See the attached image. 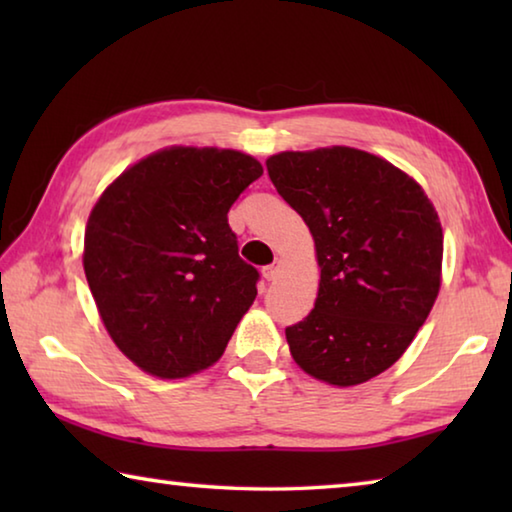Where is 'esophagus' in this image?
Returning a JSON list of instances; mask_svg holds the SVG:
<instances>
[{"mask_svg":"<svg viewBox=\"0 0 512 512\" xmlns=\"http://www.w3.org/2000/svg\"><path fill=\"white\" fill-rule=\"evenodd\" d=\"M280 268H282V262H280V259H275L273 264L264 266V277H266V280H268V282L277 280V275H280Z\"/></svg>","mask_w":512,"mask_h":512,"instance_id":"1","label":"esophagus"}]
</instances>
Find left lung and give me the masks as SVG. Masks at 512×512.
I'll use <instances>...</instances> for the list:
<instances>
[{
	"label": "left lung",
	"instance_id": "8db88e82",
	"mask_svg": "<svg viewBox=\"0 0 512 512\" xmlns=\"http://www.w3.org/2000/svg\"><path fill=\"white\" fill-rule=\"evenodd\" d=\"M266 169L320 268L314 309L287 327L291 357L329 386H359L402 357L438 298L436 207L409 173L352 146L282 151Z\"/></svg>",
	"mask_w": 512,
	"mask_h": 512
}]
</instances>
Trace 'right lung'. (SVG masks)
<instances>
[{
	"mask_svg": "<svg viewBox=\"0 0 512 512\" xmlns=\"http://www.w3.org/2000/svg\"><path fill=\"white\" fill-rule=\"evenodd\" d=\"M264 169L219 146H167L103 189L83 271L112 343L137 368L185 379L214 366L257 296L228 210Z\"/></svg>",
	"mask_w": 512,
	"mask_h": 512,
	"instance_id": "add662e5",
	"label": "right lung"
}]
</instances>
